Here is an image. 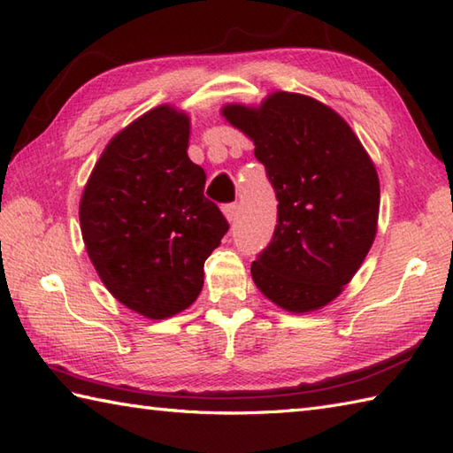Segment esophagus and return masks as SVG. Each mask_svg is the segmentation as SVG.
Returning <instances> with one entry per match:
<instances>
[{
	"label": "esophagus",
	"mask_w": 453,
	"mask_h": 453,
	"mask_svg": "<svg viewBox=\"0 0 453 453\" xmlns=\"http://www.w3.org/2000/svg\"><path fill=\"white\" fill-rule=\"evenodd\" d=\"M221 210H224V216L227 218V221H234L235 218H237V211H239V206L235 204V202H234V204H226L224 208H221Z\"/></svg>",
	"instance_id": "1"
}]
</instances>
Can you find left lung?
<instances>
[{"label": "left lung", "instance_id": "obj_1", "mask_svg": "<svg viewBox=\"0 0 453 453\" xmlns=\"http://www.w3.org/2000/svg\"><path fill=\"white\" fill-rule=\"evenodd\" d=\"M221 114L253 140L278 200L273 242L251 265L257 288L286 311L321 310L352 280L378 232L373 161L341 114L307 95L276 91Z\"/></svg>", "mask_w": 453, "mask_h": 453}]
</instances>
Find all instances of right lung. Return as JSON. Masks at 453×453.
<instances>
[{
    "label": "right lung",
    "mask_w": 453,
    "mask_h": 453,
    "mask_svg": "<svg viewBox=\"0 0 453 453\" xmlns=\"http://www.w3.org/2000/svg\"><path fill=\"white\" fill-rule=\"evenodd\" d=\"M190 119L171 104L114 136L80 202L85 249L107 290L148 319L187 310L204 261L229 224L204 196L206 173L188 159Z\"/></svg>",
    "instance_id": "obj_1"
}]
</instances>
